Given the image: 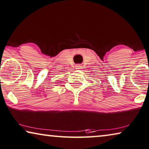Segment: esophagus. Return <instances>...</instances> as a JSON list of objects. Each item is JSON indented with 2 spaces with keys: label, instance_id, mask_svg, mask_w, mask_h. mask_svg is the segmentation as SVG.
<instances>
[{
  "label": "esophagus",
  "instance_id": "obj_1",
  "mask_svg": "<svg viewBox=\"0 0 149 149\" xmlns=\"http://www.w3.org/2000/svg\"><path fill=\"white\" fill-rule=\"evenodd\" d=\"M75 69H77V70H80V69H81V66L80 65H75Z\"/></svg>",
  "mask_w": 149,
  "mask_h": 149
}]
</instances>
